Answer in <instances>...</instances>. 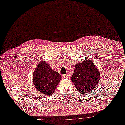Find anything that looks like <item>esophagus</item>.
<instances>
[{"label": "esophagus", "mask_w": 125, "mask_h": 125, "mask_svg": "<svg viewBox=\"0 0 125 125\" xmlns=\"http://www.w3.org/2000/svg\"><path fill=\"white\" fill-rule=\"evenodd\" d=\"M63 77L65 78H68V74H64V75H63Z\"/></svg>", "instance_id": "esophagus-1"}]
</instances>
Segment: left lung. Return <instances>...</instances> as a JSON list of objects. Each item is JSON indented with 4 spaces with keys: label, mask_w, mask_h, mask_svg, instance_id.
Returning <instances> with one entry per match:
<instances>
[{
    "label": "left lung",
    "mask_w": 125,
    "mask_h": 125,
    "mask_svg": "<svg viewBox=\"0 0 125 125\" xmlns=\"http://www.w3.org/2000/svg\"><path fill=\"white\" fill-rule=\"evenodd\" d=\"M98 69L91 60H85L75 65L71 80L77 91L82 94L92 92L100 80Z\"/></svg>",
    "instance_id": "8db88e82"
}]
</instances>
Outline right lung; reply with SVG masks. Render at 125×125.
Here are the masks:
<instances>
[{
    "mask_svg": "<svg viewBox=\"0 0 125 125\" xmlns=\"http://www.w3.org/2000/svg\"><path fill=\"white\" fill-rule=\"evenodd\" d=\"M61 79L59 73L53 70L49 65L42 62L33 73V82L38 91L47 96H51Z\"/></svg>",
    "mask_w": 125,
    "mask_h": 125,
    "instance_id": "right-lung-1",
    "label": "right lung"
}]
</instances>
